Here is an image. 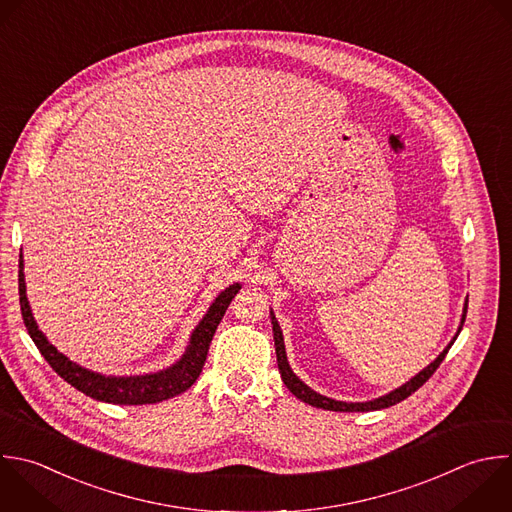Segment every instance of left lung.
Masks as SVG:
<instances>
[{
	"label": "left lung",
	"instance_id": "left-lung-1",
	"mask_svg": "<svg viewBox=\"0 0 512 512\" xmlns=\"http://www.w3.org/2000/svg\"><path fill=\"white\" fill-rule=\"evenodd\" d=\"M466 306H468V304H464V314H462V322H460L458 332L462 330V324H464V318H466ZM272 330H274V344H276L278 370H280V376H282L284 384L288 386V390H290L296 398H300L302 402H308V404H312V406H316V408H324V410H336V412H368V410H380V408L394 406L396 402L408 398L412 392H416V390L436 372V368L440 366V362L444 360L446 352L450 350L452 342H454L456 336H458V332H456V336L452 338V342L438 354V358H436L434 362H430L422 372H418L414 378H410L406 384H402L400 388L392 390L390 394L380 396V398L370 400V402H340V400H332V398H326V396L314 392L310 386H306V384L292 372V368H290V364H288V360H286V348H284L282 330H280L278 320H276L274 314H272Z\"/></svg>",
	"mask_w": 512,
	"mask_h": 512
}]
</instances>
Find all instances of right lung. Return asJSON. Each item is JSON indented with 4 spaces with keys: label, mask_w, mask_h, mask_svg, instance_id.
<instances>
[{
    "label": "right lung",
    "mask_w": 512,
    "mask_h": 512,
    "mask_svg": "<svg viewBox=\"0 0 512 512\" xmlns=\"http://www.w3.org/2000/svg\"><path fill=\"white\" fill-rule=\"evenodd\" d=\"M24 260L20 256V306H22V318L28 328V334L36 342L42 356L48 360V364L74 388L84 392L90 398L112 402V404H154L168 400L184 390H188L200 376L202 366L208 356V348L212 342V336L226 314L232 298L238 294L240 284H232L226 288L210 306L202 322L196 326L190 344L186 348V354L170 368L146 374V376H104L92 370H86L78 366L76 362L68 360L54 344L48 342L44 332L38 328L32 308L26 296V280H24Z\"/></svg>",
    "instance_id": "add662e5"
}]
</instances>
